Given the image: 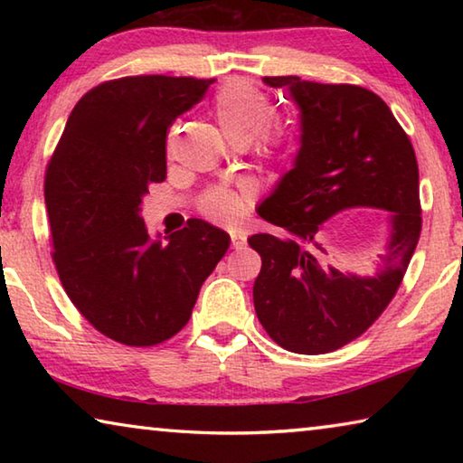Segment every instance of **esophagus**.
Here are the masks:
<instances>
[{"label":"esophagus","mask_w":463,"mask_h":463,"mask_svg":"<svg viewBox=\"0 0 463 463\" xmlns=\"http://www.w3.org/2000/svg\"><path fill=\"white\" fill-rule=\"evenodd\" d=\"M245 241H247L245 231H242V229H232L231 231V242H232L234 249H241L242 245H245Z\"/></svg>","instance_id":"esophagus-1"}]
</instances>
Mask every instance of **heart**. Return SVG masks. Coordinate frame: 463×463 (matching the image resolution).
Segmentation results:
<instances>
[{
  "mask_svg": "<svg viewBox=\"0 0 463 463\" xmlns=\"http://www.w3.org/2000/svg\"><path fill=\"white\" fill-rule=\"evenodd\" d=\"M213 114L226 140L232 145L253 143L265 159L276 156L288 143V130L271 116L260 91L245 81H229L216 91ZM249 195L232 187H210L200 198V213L214 222H234L245 214Z\"/></svg>",
  "mask_w": 463,
  "mask_h": 463,
  "instance_id": "b5f03b06",
  "label": "heart"
}]
</instances>
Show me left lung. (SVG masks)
Returning a JSON list of instances; mask_svg holds the SVG:
<instances>
[{
  "mask_svg": "<svg viewBox=\"0 0 463 463\" xmlns=\"http://www.w3.org/2000/svg\"><path fill=\"white\" fill-rule=\"evenodd\" d=\"M300 108V151L294 167L257 208L276 234L249 237L261 255L253 286L265 331L292 354L320 355L370 328L394 298L420 237L419 165L411 138L380 96L349 83L263 77ZM347 207L389 213V241L373 277L326 269L317 237Z\"/></svg>",
  "mask_w": 463,
  "mask_h": 463,
  "instance_id": "left-lung-1",
  "label": "left lung"
}]
</instances>
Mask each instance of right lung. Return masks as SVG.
Listing matches in <instances>:
<instances>
[{
    "instance_id": "obj_1",
    "label": "right lung",
    "mask_w": 463,
    "mask_h": 463,
    "mask_svg": "<svg viewBox=\"0 0 463 463\" xmlns=\"http://www.w3.org/2000/svg\"><path fill=\"white\" fill-rule=\"evenodd\" d=\"M210 85L167 75L99 83L77 101L46 167L61 284L96 331L130 347L182 331L231 245L229 234L200 218L153 241L140 218L143 195L167 175L169 127Z\"/></svg>"
}]
</instances>
